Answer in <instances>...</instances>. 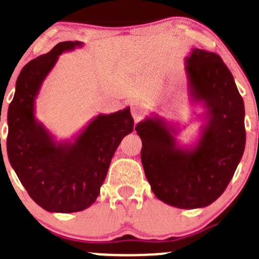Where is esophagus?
<instances>
[{"label":"esophagus","mask_w":259,"mask_h":259,"mask_svg":"<svg viewBox=\"0 0 259 259\" xmlns=\"http://www.w3.org/2000/svg\"><path fill=\"white\" fill-rule=\"evenodd\" d=\"M130 111H132L133 117H134L135 120H139L143 115L142 105H140L139 103H137V101H132V103H130Z\"/></svg>","instance_id":"1"}]
</instances>
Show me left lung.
Returning <instances> with one entry per match:
<instances>
[{
  "label": "left lung",
  "mask_w": 259,
  "mask_h": 259,
  "mask_svg": "<svg viewBox=\"0 0 259 259\" xmlns=\"http://www.w3.org/2000/svg\"><path fill=\"white\" fill-rule=\"evenodd\" d=\"M185 72L190 101L204 108L195 144L180 145L178 127L156 114L138 122L135 130L155 197L173 207L195 209L218 199L233 178L245 146L244 103L219 55L193 49L185 57Z\"/></svg>",
  "instance_id": "obj_1"
}]
</instances>
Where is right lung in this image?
Returning <instances> with one entry per match:
<instances>
[{"label": "right lung", "mask_w": 259, "mask_h": 259, "mask_svg": "<svg viewBox=\"0 0 259 259\" xmlns=\"http://www.w3.org/2000/svg\"><path fill=\"white\" fill-rule=\"evenodd\" d=\"M65 41L21 70L7 111V155L28 195L51 213H74L90 207L100 194L115 150L134 129L130 108L99 114L72 140L57 142L35 116L44 80L62 52L81 48Z\"/></svg>", "instance_id": "obj_1"}]
</instances>
